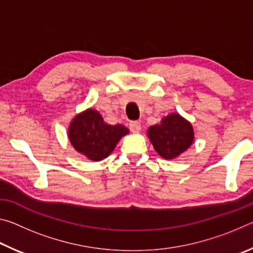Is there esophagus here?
I'll return each instance as SVG.
<instances>
[{"mask_svg":"<svg viewBox=\"0 0 253 253\" xmlns=\"http://www.w3.org/2000/svg\"><path fill=\"white\" fill-rule=\"evenodd\" d=\"M129 128L132 132H139L140 129H142V125H140L139 122L132 121L129 123Z\"/></svg>","mask_w":253,"mask_h":253,"instance_id":"34e87169","label":"esophagus"}]
</instances>
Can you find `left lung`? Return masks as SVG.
Returning <instances> with one entry per match:
<instances>
[{"instance_id":"obj_1","label":"left lung","mask_w":253,"mask_h":253,"mask_svg":"<svg viewBox=\"0 0 253 253\" xmlns=\"http://www.w3.org/2000/svg\"><path fill=\"white\" fill-rule=\"evenodd\" d=\"M148 137L155 151L165 160H173L191 146L193 127L178 114H170L160 125L149 127Z\"/></svg>"}]
</instances>
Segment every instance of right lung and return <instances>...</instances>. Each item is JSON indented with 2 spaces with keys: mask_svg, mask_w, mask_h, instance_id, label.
I'll use <instances>...</instances> for the list:
<instances>
[{
  "mask_svg": "<svg viewBox=\"0 0 253 253\" xmlns=\"http://www.w3.org/2000/svg\"><path fill=\"white\" fill-rule=\"evenodd\" d=\"M128 129L123 125H108L95 109L76 116L69 127V139L77 152L91 161H101L116 147Z\"/></svg>",
  "mask_w": 253,
  "mask_h": 253,
  "instance_id": "add662e5",
  "label": "right lung"
}]
</instances>
